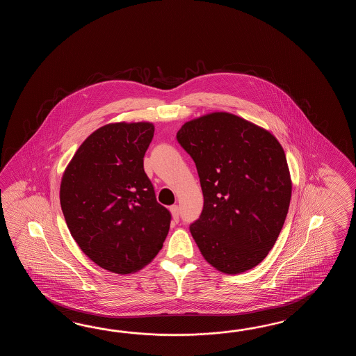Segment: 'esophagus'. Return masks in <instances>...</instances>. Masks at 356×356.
Returning <instances> with one entry per match:
<instances>
[{
	"mask_svg": "<svg viewBox=\"0 0 356 356\" xmlns=\"http://www.w3.org/2000/svg\"><path fill=\"white\" fill-rule=\"evenodd\" d=\"M170 212H172V215H173V220H175V222H178L179 221V207L175 204V206H172L170 207Z\"/></svg>",
	"mask_w": 356,
	"mask_h": 356,
	"instance_id": "1",
	"label": "esophagus"
}]
</instances>
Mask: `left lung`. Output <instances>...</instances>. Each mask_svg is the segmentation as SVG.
Returning <instances> with one entry per match:
<instances>
[{"label": "left lung", "instance_id": "8db88e82", "mask_svg": "<svg viewBox=\"0 0 356 356\" xmlns=\"http://www.w3.org/2000/svg\"><path fill=\"white\" fill-rule=\"evenodd\" d=\"M177 140L195 161L204 193L191 234L221 273L248 271L273 250L288 215L291 181L280 143L225 112L184 123Z\"/></svg>", "mask_w": 356, "mask_h": 356}]
</instances>
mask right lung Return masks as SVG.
Returning a JSON list of instances; mask_svg holds the SVG:
<instances>
[{
  "label": "right lung",
  "instance_id": "obj_1",
  "mask_svg": "<svg viewBox=\"0 0 356 356\" xmlns=\"http://www.w3.org/2000/svg\"><path fill=\"white\" fill-rule=\"evenodd\" d=\"M152 137L147 122L103 126L79 147L60 181L70 233L92 262L112 273L147 265L169 232L172 215L144 170Z\"/></svg>",
  "mask_w": 356,
  "mask_h": 356
}]
</instances>
